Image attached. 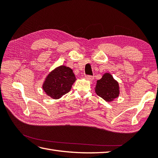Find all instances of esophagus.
<instances>
[{
  "label": "esophagus",
  "instance_id": "1",
  "mask_svg": "<svg viewBox=\"0 0 158 158\" xmlns=\"http://www.w3.org/2000/svg\"><path fill=\"white\" fill-rule=\"evenodd\" d=\"M85 78L87 80H89V81H92V80L94 79V77L90 75H85Z\"/></svg>",
  "mask_w": 158,
  "mask_h": 158
}]
</instances>
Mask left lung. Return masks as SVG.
Masks as SVG:
<instances>
[{
	"mask_svg": "<svg viewBox=\"0 0 158 158\" xmlns=\"http://www.w3.org/2000/svg\"><path fill=\"white\" fill-rule=\"evenodd\" d=\"M95 92L105 101H112L119 95L118 83L110 73H105L102 78L97 81Z\"/></svg>",
	"mask_w": 158,
	"mask_h": 158,
	"instance_id": "1",
	"label": "left lung"
}]
</instances>
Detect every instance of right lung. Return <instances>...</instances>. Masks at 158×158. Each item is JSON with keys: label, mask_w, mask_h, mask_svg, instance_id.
<instances>
[{"label": "right lung", "mask_w": 158, "mask_h": 158, "mask_svg": "<svg viewBox=\"0 0 158 158\" xmlns=\"http://www.w3.org/2000/svg\"><path fill=\"white\" fill-rule=\"evenodd\" d=\"M75 81L73 70L69 67L60 66L48 74L42 88L49 97L58 99L70 90Z\"/></svg>", "instance_id": "right-lung-1"}]
</instances>
